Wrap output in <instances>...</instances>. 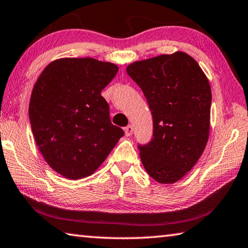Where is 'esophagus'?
I'll use <instances>...</instances> for the list:
<instances>
[{"mask_svg": "<svg viewBox=\"0 0 248 248\" xmlns=\"http://www.w3.org/2000/svg\"><path fill=\"white\" fill-rule=\"evenodd\" d=\"M132 132H133V127L131 124H129L124 128V133H125V136H127V137H130L132 135Z\"/></svg>", "mask_w": 248, "mask_h": 248, "instance_id": "34e87169", "label": "esophagus"}]
</instances>
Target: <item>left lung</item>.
<instances>
[{
    "label": "left lung",
    "instance_id": "8db88e82",
    "mask_svg": "<svg viewBox=\"0 0 248 248\" xmlns=\"http://www.w3.org/2000/svg\"><path fill=\"white\" fill-rule=\"evenodd\" d=\"M127 73L142 89L153 118L152 140L139 145L141 162L156 182H178L209 140V79L194 58L180 50L133 62Z\"/></svg>",
    "mask_w": 248,
    "mask_h": 248
}]
</instances>
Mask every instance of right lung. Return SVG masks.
Masks as SVG:
<instances>
[{
    "label": "right lung",
    "instance_id": "1",
    "mask_svg": "<svg viewBox=\"0 0 248 248\" xmlns=\"http://www.w3.org/2000/svg\"><path fill=\"white\" fill-rule=\"evenodd\" d=\"M118 69L92 57H64L49 62L35 82L29 107L35 142L66 179L92 175L124 136L101 96Z\"/></svg>",
    "mask_w": 248,
    "mask_h": 248
}]
</instances>
